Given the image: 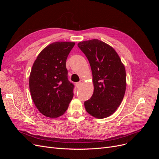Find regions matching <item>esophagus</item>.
I'll return each instance as SVG.
<instances>
[{
	"label": "esophagus",
	"instance_id": "1",
	"mask_svg": "<svg viewBox=\"0 0 159 159\" xmlns=\"http://www.w3.org/2000/svg\"><path fill=\"white\" fill-rule=\"evenodd\" d=\"M83 84V80H80L79 82H78V83H76V84H75V85H76V87L77 88H79V87H80V86L81 85V84Z\"/></svg>",
	"mask_w": 159,
	"mask_h": 159
}]
</instances>
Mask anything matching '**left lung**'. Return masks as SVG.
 <instances>
[{"mask_svg":"<svg viewBox=\"0 0 159 159\" xmlns=\"http://www.w3.org/2000/svg\"><path fill=\"white\" fill-rule=\"evenodd\" d=\"M78 46L88 59L93 75V93L84 102L86 111L98 119L109 117L125 93V66L113 48L99 40L80 42Z\"/></svg>","mask_w":159,"mask_h":159,"instance_id":"8db88e82","label":"left lung"}]
</instances>
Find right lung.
<instances>
[{"mask_svg":"<svg viewBox=\"0 0 159 159\" xmlns=\"http://www.w3.org/2000/svg\"><path fill=\"white\" fill-rule=\"evenodd\" d=\"M75 42H56L43 49L34 62L29 88L34 103L44 116L63 115L73 98L74 85L68 79L66 61Z\"/></svg>","mask_w":159,"mask_h":159,"instance_id":"obj_1","label":"right lung"}]
</instances>
